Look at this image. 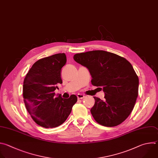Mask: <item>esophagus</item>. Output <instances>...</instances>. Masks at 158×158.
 I'll list each match as a JSON object with an SVG mask.
<instances>
[{
    "mask_svg": "<svg viewBox=\"0 0 158 158\" xmlns=\"http://www.w3.org/2000/svg\"><path fill=\"white\" fill-rule=\"evenodd\" d=\"M84 97H85V96L82 94H77V98L78 99H83Z\"/></svg>",
    "mask_w": 158,
    "mask_h": 158,
    "instance_id": "34e87169",
    "label": "esophagus"
}]
</instances>
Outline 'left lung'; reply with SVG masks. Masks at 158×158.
<instances>
[{"label":"left lung","instance_id":"obj_1","mask_svg":"<svg viewBox=\"0 0 158 158\" xmlns=\"http://www.w3.org/2000/svg\"><path fill=\"white\" fill-rule=\"evenodd\" d=\"M73 58L88 69L91 84L102 86L105 94L104 100L94 97L90 111L94 120L107 127L123 123L133 111L138 95L139 78L131 64L104 50L77 53Z\"/></svg>","mask_w":158,"mask_h":158}]
</instances>
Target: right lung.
<instances>
[{
  "instance_id": "right-lung-1",
  "label": "right lung",
  "mask_w": 158,
  "mask_h": 158,
  "mask_svg": "<svg viewBox=\"0 0 158 158\" xmlns=\"http://www.w3.org/2000/svg\"><path fill=\"white\" fill-rule=\"evenodd\" d=\"M67 61L65 53H57L37 61L26 75L23 85V102L31 118L39 126L53 128L64 123L77 102L55 97V90L62 83L61 68Z\"/></svg>"
}]
</instances>
